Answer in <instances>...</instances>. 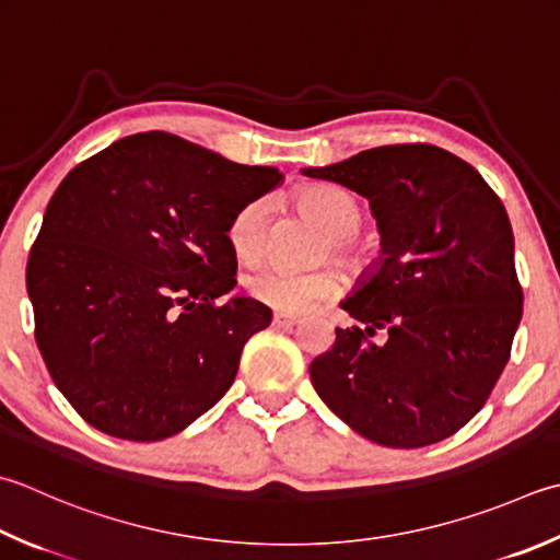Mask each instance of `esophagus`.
<instances>
[{"label": "esophagus", "instance_id": "obj_1", "mask_svg": "<svg viewBox=\"0 0 560 560\" xmlns=\"http://www.w3.org/2000/svg\"><path fill=\"white\" fill-rule=\"evenodd\" d=\"M271 323L277 325V327H283V330H289V327H295V325L301 323V317L299 315H291V313H273Z\"/></svg>", "mask_w": 560, "mask_h": 560}]
</instances>
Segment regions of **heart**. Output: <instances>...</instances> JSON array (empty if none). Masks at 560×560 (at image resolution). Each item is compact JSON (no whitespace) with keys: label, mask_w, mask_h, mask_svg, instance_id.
<instances>
[{"label":"heart","mask_w":560,"mask_h":560,"mask_svg":"<svg viewBox=\"0 0 560 560\" xmlns=\"http://www.w3.org/2000/svg\"><path fill=\"white\" fill-rule=\"evenodd\" d=\"M295 206L330 233V247L345 265H361L369 255V245L357 235L366 218V208L352 191L330 184H315L295 194ZM228 243L237 259L257 261L267 252L269 243V203L265 199L240 206L228 223ZM245 289L259 303L283 313H301L311 305L332 299L342 289V277L337 269L323 267L315 271H289L265 267L252 271L245 279Z\"/></svg>","instance_id":"b5f03b06"}]
</instances>
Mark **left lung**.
<instances>
[{"instance_id":"8db88e82","label":"left lung","mask_w":560,"mask_h":560,"mask_svg":"<svg viewBox=\"0 0 560 560\" xmlns=\"http://www.w3.org/2000/svg\"><path fill=\"white\" fill-rule=\"evenodd\" d=\"M308 177L366 196L383 233L378 271L311 361L317 396L381 446L418 448L462 430L510 361L524 311L505 206L476 167L427 142L359 152ZM378 329L389 337L370 342Z\"/></svg>"}]
</instances>
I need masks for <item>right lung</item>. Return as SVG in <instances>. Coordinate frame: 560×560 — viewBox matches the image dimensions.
Masks as SVG:
<instances>
[{
  "label": "right lung",
  "instance_id": "add662e5",
  "mask_svg": "<svg viewBox=\"0 0 560 560\" xmlns=\"http://www.w3.org/2000/svg\"><path fill=\"white\" fill-rule=\"evenodd\" d=\"M281 179L150 130L60 182L28 252L36 345L77 415L104 434L158 442L233 386L247 339L271 323L235 287L228 223Z\"/></svg>",
  "mask_w": 560,
  "mask_h": 560
}]
</instances>
